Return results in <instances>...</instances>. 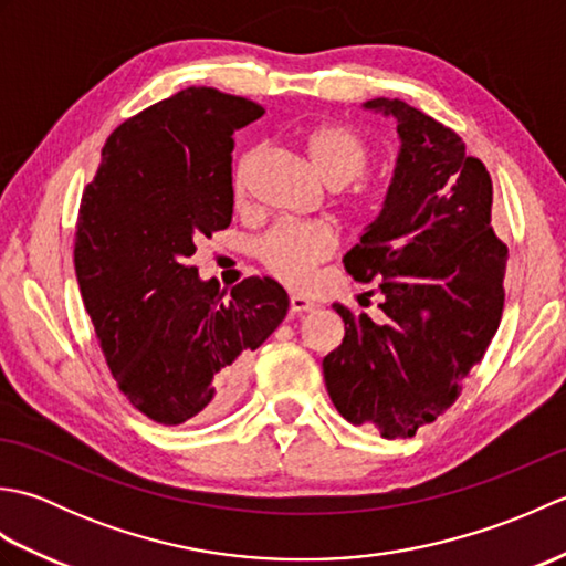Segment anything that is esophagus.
I'll return each instance as SVG.
<instances>
[{
  "label": "esophagus",
  "instance_id": "obj_1",
  "mask_svg": "<svg viewBox=\"0 0 566 566\" xmlns=\"http://www.w3.org/2000/svg\"><path fill=\"white\" fill-rule=\"evenodd\" d=\"M290 308H292V314H306V311L314 308V302H311V298H306V296H302V294H292L290 296Z\"/></svg>",
  "mask_w": 566,
  "mask_h": 566
}]
</instances>
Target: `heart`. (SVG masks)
<instances>
[{
	"mask_svg": "<svg viewBox=\"0 0 566 566\" xmlns=\"http://www.w3.org/2000/svg\"><path fill=\"white\" fill-rule=\"evenodd\" d=\"M306 155L311 170L328 187H343L363 172L367 153L365 143L350 126L326 124L306 136ZM255 153L240 160L233 175V191L238 199L245 195L248 167ZM338 235L328 221H276L260 238L258 255L274 276L282 282L302 286L323 260L333 255Z\"/></svg>",
	"mask_w": 566,
	"mask_h": 566,
	"instance_id": "heart-1",
	"label": "heart"
}]
</instances>
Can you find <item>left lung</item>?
<instances>
[{
	"instance_id": "8db88e82",
	"label": "left lung",
	"mask_w": 566,
	"mask_h": 566,
	"mask_svg": "<svg viewBox=\"0 0 566 566\" xmlns=\"http://www.w3.org/2000/svg\"><path fill=\"white\" fill-rule=\"evenodd\" d=\"M394 118L399 153L377 219L345 255L377 280V318L338 306L345 338L323 359L333 406L381 438L416 436L448 408L499 331L506 245L491 231V177L462 138L401 99H369Z\"/></svg>"
}]
</instances>
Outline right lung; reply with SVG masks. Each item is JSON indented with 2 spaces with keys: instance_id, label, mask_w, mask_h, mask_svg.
<instances>
[{
  "instance_id": "add662e5",
  "label": "right lung",
  "mask_w": 566,
  "mask_h": 566,
  "mask_svg": "<svg viewBox=\"0 0 566 566\" xmlns=\"http://www.w3.org/2000/svg\"><path fill=\"white\" fill-rule=\"evenodd\" d=\"M255 102L189 87L118 126L84 187L75 272L112 375L163 426L221 416L245 387L250 355L290 311L270 276L223 298L189 258L231 226L233 134Z\"/></svg>"
}]
</instances>
